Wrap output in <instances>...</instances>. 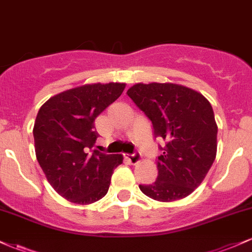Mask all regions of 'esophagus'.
Segmentation results:
<instances>
[{
  "label": "esophagus",
  "instance_id": "34e87169",
  "mask_svg": "<svg viewBox=\"0 0 252 252\" xmlns=\"http://www.w3.org/2000/svg\"><path fill=\"white\" fill-rule=\"evenodd\" d=\"M126 158L130 161V163L135 164L141 160V154L138 152H135V153H132V154H128L126 156Z\"/></svg>",
  "mask_w": 252,
  "mask_h": 252
}]
</instances>
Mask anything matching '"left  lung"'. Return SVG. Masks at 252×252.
<instances>
[{"instance_id": "left-lung-1", "label": "left lung", "mask_w": 252, "mask_h": 252, "mask_svg": "<svg viewBox=\"0 0 252 252\" xmlns=\"http://www.w3.org/2000/svg\"><path fill=\"white\" fill-rule=\"evenodd\" d=\"M149 118L155 138H162L155 182L140 185L149 198L174 201L186 198L201 184L217 154V126L209 100L176 84H136L126 91Z\"/></svg>"}]
</instances>
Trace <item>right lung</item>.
I'll use <instances>...</instances> for the list:
<instances>
[{
  "label": "right lung",
  "instance_id": "obj_1",
  "mask_svg": "<svg viewBox=\"0 0 252 252\" xmlns=\"http://www.w3.org/2000/svg\"><path fill=\"white\" fill-rule=\"evenodd\" d=\"M126 84H92L67 90L40 108L33 135L37 162L54 189L76 204L108 193L123 156L96 149L94 120L122 94Z\"/></svg>",
  "mask_w": 252,
  "mask_h": 252
}]
</instances>
